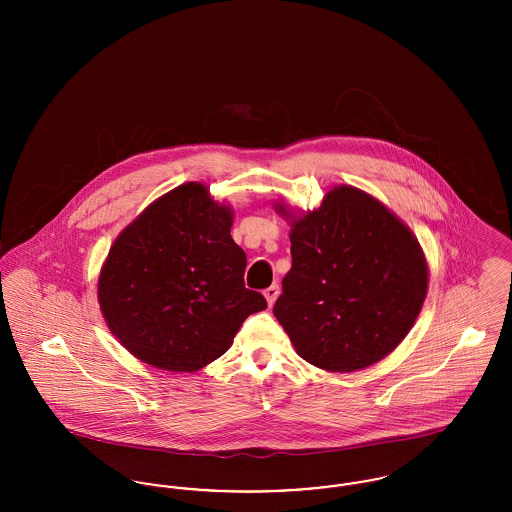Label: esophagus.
<instances>
[{"label":"esophagus","mask_w":512,"mask_h":512,"mask_svg":"<svg viewBox=\"0 0 512 512\" xmlns=\"http://www.w3.org/2000/svg\"><path fill=\"white\" fill-rule=\"evenodd\" d=\"M278 293H280V288H278V284H272L270 288L265 290V297H267L268 307H272L274 305V301L278 299Z\"/></svg>","instance_id":"obj_1"}]
</instances>
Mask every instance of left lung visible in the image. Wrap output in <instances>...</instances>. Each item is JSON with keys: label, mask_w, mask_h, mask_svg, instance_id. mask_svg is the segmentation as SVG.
Here are the masks:
<instances>
[{"label": "left lung", "mask_w": 512, "mask_h": 512, "mask_svg": "<svg viewBox=\"0 0 512 512\" xmlns=\"http://www.w3.org/2000/svg\"><path fill=\"white\" fill-rule=\"evenodd\" d=\"M290 220L292 268L274 317L307 363L328 372L372 366L405 340L428 292V263L411 228L376 197L334 186Z\"/></svg>", "instance_id": "1"}]
</instances>
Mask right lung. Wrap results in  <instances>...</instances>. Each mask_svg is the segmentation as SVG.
I'll use <instances>...</instances> for the list:
<instances>
[{"mask_svg": "<svg viewBox=\"0 0 512 512\" xmlns=\"http://www.w3.org/2000/svg\"><path fill=\"white\" fill-rule=\"evenodd\" d=\"M234 211L201 182L161 195L111 245L98 301L111 334L142 363L195 372L224 355L245 318L267 309L244 284Z\"/></svg>", "mask_w": 512, "mask_h": 512, "instance_id": "1", "label": "right lung"}]
</instances>
